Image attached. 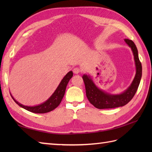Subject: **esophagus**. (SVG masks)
I'll return each mask as SVG.
<instances>
[{
    "label": "esophagus",
    "mask_w": 152,
    "mask_h": 152,
    "mask_svg": "<svg viewBox=\"0 0 152 152\" xmlns=\"http://www.w3.org/2000/svg\"><path fill=\"white\" fill-rule=\"evenodd\" d=\"M80 72H81V69H80V68H78V67H76L73 69V72L74 74H78Z\"/></svg>",
    "instance_id": "esophagus-1"
}]
</instances>
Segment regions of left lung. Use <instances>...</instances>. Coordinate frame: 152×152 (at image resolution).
Listing matches in <instances>:
<instances>
[{
  "label": "left lung",
  "instance_id": "1",
  "mask_svg": "<svg viewBox=\"0 0 152 152\" xmlns=\"http://www.w3.org/2000/svg\"><path fill=\"white\" fill-rule=\"evenodd\" d=\"M125 41L133 51L137 69L136 75L133 81L125 91L120 95H109L100 90L89 77L87 75H83L82 77L86 87L87 97L90 103L96 108H114L124 106L133 98L137 91L142 77V64L138 58V50L134 43L129 39H125Z\"/></svg>",
  "mask_w": 152,
  "mask_h": 152
}]
</instances>
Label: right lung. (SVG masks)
<instances>
[{
    "mask_svg": "<svg viewBox=\"0 0 152 152\" xmlns=\"http://www.w3.org/2000/svg\"><path fill=\"white\" fill-rule=\"evenodd\" d=\"M73 76V72L72 71H70L69 72H68L66 76L64 77L63 80H61V83H59V86L57 87V89L56 90L53 95L50 96V98L47 100V101L42 103V104H40L36 106H24L20 103H19L18 101H16L13 98L14 101L15 102L16 104H18L19 106H21L23 108H24L27 110L37 113V114H44V113H47L53 110L54 109H56L58 106L60 104V103L62 101L63 96L64 95V93H65V90L66 86L69 83V80L72 78Z\"/></svg>",
    "mask_w": 152,
    "mask_h": 152,
    "instance_id": "1",
    "label": "right lung"
}]
</instances>
